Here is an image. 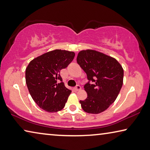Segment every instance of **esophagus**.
Masks as SVG:
<instances>
[{"label":"esophagus","mask_w":150,"mask_h":150,"mask_svg":"<svg viewBox=\"0 0 150 150\" xmlns=\"http://www.w3.org/2000/svg\"><path fill=\"white\" fill-rule=\"evenodd\" d=\"M75 89L76 90V91H79V90H81V87L80 86V85H77V86H76L75 87Z\"/></svg>","instance_id":"1"}]
</instances>
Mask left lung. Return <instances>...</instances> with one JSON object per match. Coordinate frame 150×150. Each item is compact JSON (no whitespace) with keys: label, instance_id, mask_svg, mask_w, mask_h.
Wrapping results in <instances>:
<instances>
[{"label":"left lung","instance_id":"left-lung-1","mask_svg":"<svg viewBox=\"0 0 150 150\" xmlns=\"http://www.w3.org/2000/svg\"><path fill=\"white\" fill-rule=\"evenodd\" d=\"M77 62L86 73L89 80L84 85L87 99L79 101L82 109L89 113L103 112L115 101L122 89V65L115 59L90 49L81 51Z\"/></svg>","mask_w":150,"mask_h":150}]
</instances>
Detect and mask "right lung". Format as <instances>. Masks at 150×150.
<instances>
[{
    "label": "right lung",
    "mask_w": 150,
    "mask_h": 150,
    "mask_svg": "<svg viewBox=\"0 0 150 150\" xmlns=\"http://www.w3.org/2000/svg\"><path fill=\"white\" fill-rule=\"evenodd\" d=\"M74 57V52L56 49L34 59L26 69L28 91L35 103L47 112H57L65 105L71 91L64 85L60 71Z\"/></svg>",
    "instance_id": "add662e5"
}]
</instances>
